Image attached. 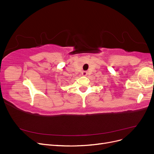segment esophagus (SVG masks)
<instances>
[{
  "instance_id": "1",
  "label": "esophagus",
  "mask_w": 154,
  "mask_h": 154,
  "mask_svg": "<svg viewBox=\"0 0 154 154\" xmlns=\"http://www.w3.org/2000/svg\"><path fill=\"white\" fill-rule=\"evenodd\" d=\"M87 74V71H82V75H83V76H86Z\"/></svg>"
}]
</instances>
